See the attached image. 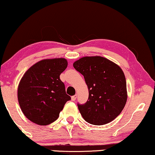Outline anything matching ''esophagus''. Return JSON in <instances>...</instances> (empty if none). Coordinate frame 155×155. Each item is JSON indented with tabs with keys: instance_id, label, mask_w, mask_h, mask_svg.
Wrapping results in <instances>:
<instances>
[{
	"instance_id": "esophagus-1",
	"label": "esophagus",
	"mask_w": 155,
	"mask_h": 155,
	"mask_svg": "<svg viewBox=\"0 0 155 155\" xmlns=\"http://www.w3.org/2000/svg\"><path fill=\"white\" fill-rule=\"evenodd\" d=\"M76 97H77V94H75V95L71 97V100L72 101H75Z\"/></svg>"
}]
</instances>
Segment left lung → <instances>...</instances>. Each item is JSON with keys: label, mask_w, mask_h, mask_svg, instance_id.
I'll use <instances>...</instances> for the list:
<instances>
[{"label": "left lung", "mask_w": 155, "mask_h": 155, "mask_svg": "<svg viewBox=\"0 0 155 155\" xmlns=\"http://www.w3.org/2000/svg\"><path fill=\"white\" fill-rule=\"evenodd\" d=\"M73 66L84 76L89 89L87 102L77 104L83 118L96 126L114 120L127 100L126 81L122 69L101 56L81 58Z\"/></svg>", "instance_id": "left-lung-1"}]
</instances>
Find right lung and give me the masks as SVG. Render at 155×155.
Here are the masks:
<instances>
[{"mask_svg":"<svg viewBox=\"0 0 155 155\" xmlns=\"http://www.w3.org/2000/svg\"><path fill=\"white\" fill-rule=\"evenodd\" d=\"M68 66L65 58L45 59L30 67L18 87V100L27 118L40 126L56 120L71 97L60 75Z\"/></svg>","mask_w":155,"mask_h":155,"instance_id":"right-lung-1","label":"right lung"}]
</instances>
